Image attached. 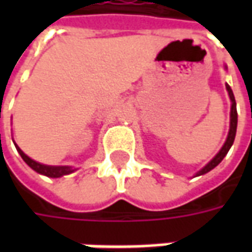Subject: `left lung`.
Instances as JSON below:
<instances>
[{
  "label": "left lung",
  "instance_id": "left-lung-1",
  "mask_svg": "<svg viewBox=\"0 0 252 252\" xmlns=\"http://www.w3.org/2000/svg\"><path fill=\"white\" fill-rule=\"evenodd\" d=\"M227 68V66H224ZM225 89H227L228 95H229V99H231V113H229V131H228V136L225 139V143L222 144V147L220 148V151L213 157L211 162H208V163L200 170V171H197L195 173L194 177H198V175H204L206 173H209L211 170H213L216 167L217 164L221 162L224 157L227 155L228 151H229V148L232 147L233 140H235V135H236V128H238V112H236V101H235V95L232 93V89L229 88V85L225 83Z\"/></svg>",
  "mask_w": 252,
  "mask_h": 252
}]
</instances>
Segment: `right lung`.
<instances>
[{
  "instance_id": "add662e5",
  "label": "right lung",
  "mask_w": 252,
  "mask_h": 252,
  "mask_svg": "<svg viewBox=\"0 0 252 252\" xmlns=\"http://www.w3.org/2000/svg\"><path fill=\"white\" fill-rule=\"evenodd\" d=\"M14 146H16V150L21 155V158L24 159L25 163L28 164L31 169L35 170L36 173H39L41 175H46V177H50V178H61L63 175L71 174V173H74L77 170L71 167V166H50V164H43L40 162H36L32 158H30L27 154L23 153V150L16 143H14Z\"/></svg>"
}]
</instances>
